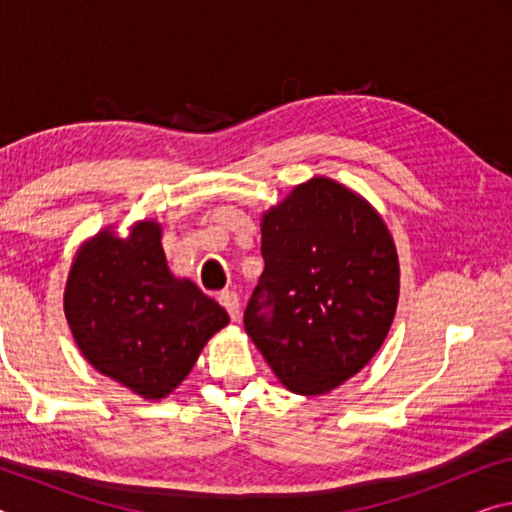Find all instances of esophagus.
I'll list each match as a JSON object with an SVG mask.
<instances>
[{
	"label": "esophagus",
	"instance_id": "obj_1",
	"mask_svg": "<svg viewBox=\"0 0 512 512\" xmlns=\"http://www.w3.org/2000/svg\"><path fill=\"white\" fill-rule=\"evenodd\" d=\"M219 302L223 305V309L228 311L232 320H237L241 314V305H239V296L235 291H223L219 296Z\"/></svg>",
	"mask_w": 512,
	"mask_h": 512
}]
</instances>
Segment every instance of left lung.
I'll list each match as a JSON object with an SVG mask.
<instances>
[{
    "mask_svg": "<svg viewBox=\"0 0 512 512\" xmlns=\"http://www.w3.org/2000/svg\"><path fill=\"white\" fill-rule=\"evenodd\" d=\"M262 257L246 332L289 391L329 393L391 329L400 296L391 232L352 189L311 178L264 214Z\"/></svg>",
    "mask_w": 512,
    "mask_h": 512,
    "instance_id": "left-lung-1",
    "label": "left lung"
}]
</instances>
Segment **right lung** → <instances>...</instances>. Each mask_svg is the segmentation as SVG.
Segmentation results:
<instances>
[{
    "instance_id": "1",
    "label": "right lung",
    "mask_w": 512,
    "mask_h": 512,
    "mask_svg": "<svg viewBox=\"0 0 512 512\" xmlns=\"http://www.w3.org/2000/svg\"><path fill=\"white\" fill-rule=\"evenodd\" d=\"M160 239L155 221L135 223L128 237L101 230L76 253L65 287V316L83 357L146 400L180 386L230 320L192 280L171 275Z\"/></svg>"
}]
</instances>
